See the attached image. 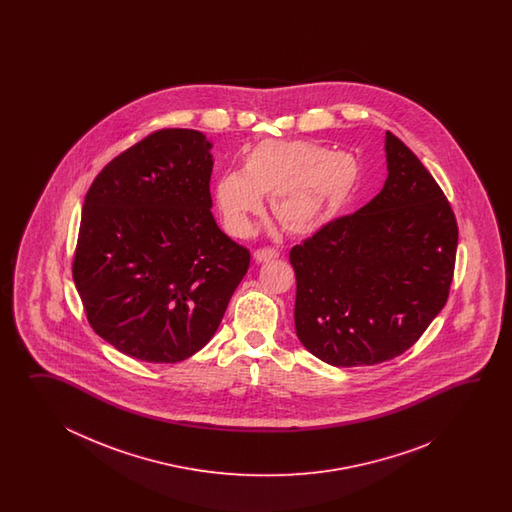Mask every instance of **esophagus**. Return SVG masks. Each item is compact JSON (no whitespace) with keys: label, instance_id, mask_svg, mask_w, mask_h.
<instances>
[{"label":"esophagus","instance_id":"esophagus-1","mask_svg":"<svg viewBox=\"0 0 512 512\" xmlns=\"http://www.w3.org/2000/svg\"><path fill=\"white\" fill-rule=\"evenodd\" d=\"M280 254L276 249H271V247H263V249H258V251H254V260L258 261V263H265V261L276 260Z\"/></svg>","mask_w":512,"mask_h":512}]
</instances>
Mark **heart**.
<instances>
[{"mask_svg":"<svg viewBox=\"0 0 512 512\" xmlns=\"http://www.w3.org/2000/svg\"><path fill=\"white\" fill-rule=\"evenodd\" d=\"M360 185L353 155L311 141H261L243 155L241 172L216 183V205L234 236H247L269 196L271 218L291 236H309L348 207Z\"/></svg>","mask_w":512,"mask_h":512,"instance_id":"1","label":"heart"}]
</instances>
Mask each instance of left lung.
Listing matches in <instances>:
<instances>
[{"mask_svg": "<svg viewBox=\"0 0 512 512\" xmlns=\"http://www.w3.org/2000/svg\"><path fill=\"white\" fill-rule=\"evenodd\" d=\"M388 179L368 205L294 245V326L331 366H373L403 355L445 307L457 221L415 153L386 131Z\"/></svg>", "mask_w": 512, "mask_h": 512, "instance_id": "obj_1", "label": "left lung"}]
</instances>
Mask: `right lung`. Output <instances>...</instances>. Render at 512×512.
<instances>
[{
    "mask_svg": "<svg viewBox=\"0 0 512 512\" xmlns=\"http://www.w3.org/2000/svg\"><path fill=\"white\" fill-rule=\"evenodd\" d=\"M210 146L201 131H153L87 190L73 280L89 326L133 359L192 357L249 269L210 212Z\"/></svg>",
    "mask_w": 512,
    "mask_h": 512,
    "instance_id": "add662e5",
    "label": "right lung"
}]
</instances>
